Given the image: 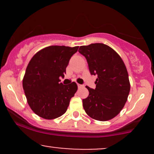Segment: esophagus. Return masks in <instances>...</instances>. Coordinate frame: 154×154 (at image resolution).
<instances>
[{"instance_id":"34e87169","label":"esophagus","mask_w":154,"mask_h":154,"mask_svg":"<svg viewBox=\"0 0 154 154\" xmlns=\"http://www.w3.org/2000/svg\"><path fill=\"white\" fill-rule=\"evenodd\" d=\"M77 86H78L79 88H81L84 87V85H80V84H77Z\"/></svg>"}]
</instances>
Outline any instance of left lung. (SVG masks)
I'll use <instances>...</instances> for the list:
<instances>
[{
    "label": "left lung",
    "mask_w": 154,
    "mask_h": 154,
    "mask_svg": "<svg viewBox=\"0 0 154 154\" xmlns=\"http://www.w3.org/2000/svg\"><path fill=\"white\" fill-rule=\"evenodd\" d=\"M79 52L87 59L90 72L97 75L96 87L88 86L89 95L82 100L86 114L98 121H108L119 114L130 91L125 63L114 49L103 43L83 45Z\"/></svg>",
    "instance_id": "8db88e82"
}]
</instances>
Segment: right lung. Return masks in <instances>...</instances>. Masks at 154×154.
I'll list each match as a JSON object with an SVG mask.
<instances>
[{
    "label": "right lung",
    "mask_w": 154,
    "mask_h": 154,
    "mask_svg": "<svg viewBox=\"0 0 154 154\" xmlns=\"http://www.w3.org/2000/svg\"><path fill=\"white\" fill-rule=\"evenodd\" d=\"M79 46L51 45L39 51L32 58L23 78L27 103L35 114L45 119L63 115L77 91L75 82H60L66 68Z\"/></svg>",
    "instance_id": "add662e5"
}]
</instances>
